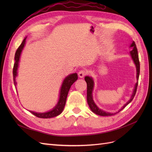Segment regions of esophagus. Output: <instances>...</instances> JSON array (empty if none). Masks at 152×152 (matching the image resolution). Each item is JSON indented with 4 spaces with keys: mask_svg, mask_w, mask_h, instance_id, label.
<instances>
[{
    "mask_svg": "<svg viewBox=\"0 0 152 152\" xmlns=\"http://www.w3.org/2000/svg\"><path fill=\"white\" fill-rule=\"evenodd\" d=\"M87 73V71L86 70H82L79 73H78V75L80 78H83Z\"/></svg>",
    "mask_w": 152,
    "mask_h": 152,
    "instance_id": "obj_1",
    "label": "esophagus"
}]
</instances>
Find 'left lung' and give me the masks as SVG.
<instances>
[{"label":"left lung","instance_id":"1","mask_svg":"<svg viewBox=\"0 0 152 152\" xmlns=\"http://www.w3.org/2000/svg\"><path fill=\"white\" fill-rule=\"evenodd\" d=\"M130 47L133 48V49L130 52V54L132 59H133V61H134V63L136 67V72H137L136 78H137V80H138L139 75H140V65L138 54H137V50L136 48V45L134 41L132 42ZM85 80L87 83V103H88L89 106V108L92 110V112L100 116H111V115H113L116 114L117 113H112L104 112L102 109L99 108L97 106H96V104L94 102V100L93 98V87H94V80L93 79V78L91 77L86 76L85 77ZM137 84H138V82H137L135 84L134 89V91H133V93L131 96V99L129 100V102H127L126 104H125L123 106V107L119 110L118 112L121 111V110L125 108L129 103H130L132 102V100L133 99V98H134L136 93Z\"/></svg>","mask_w":152,"mask_h":152}]
</instances>
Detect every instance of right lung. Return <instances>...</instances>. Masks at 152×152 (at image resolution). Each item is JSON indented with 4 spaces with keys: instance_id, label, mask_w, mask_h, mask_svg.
I'll use <instances>...</instances> for the list:
<instances>
[{
    "instance_id": "obj_1",
    "label": "right lung",
    "mask_w": 152,
    "mask_h": 152,
    "mask_svg": "<svg viewBox=\"0 0 152 152\" xmlns=\"http://www.w3.org/2000/svg\"><path fill=\"white\" fill-rule=\"evenodd\" d=\"M26 38L24 39V40H23L22 43L19 46V48H18L16 50V53H15V63L14 64V67H13V80H14V84H15V86H16V77L18 74V65H19V61H20V58L21 56V53L23 49L25 42H26ZM78 79V76L76 73H72V74H70L68 75L65 79H64L63 84L61 85V87L60 89V93H59V101L57 103V104L55 106V107L50 110L49 112H45V113H37L34 112L32 111H30L32 114L34 115L35 116L39 118H52L56 117L59 115V114L63 112V110L64 109V107H65V104H66V101L67 98V96L68 91L70 89L71 86L74 83V82L77 80Z\"/></svg>"
}]
</instances>
